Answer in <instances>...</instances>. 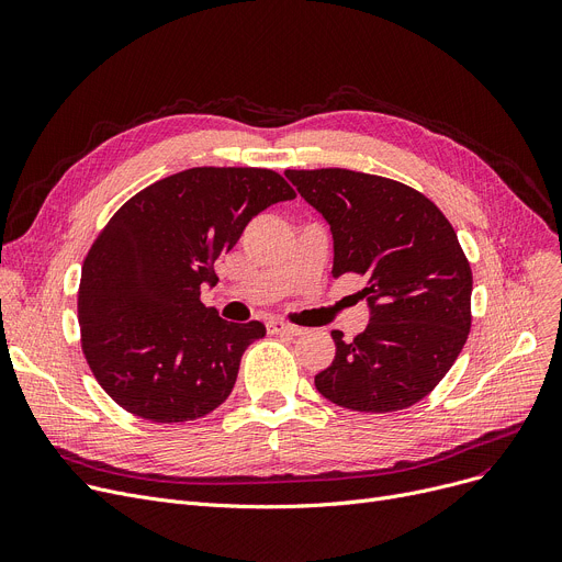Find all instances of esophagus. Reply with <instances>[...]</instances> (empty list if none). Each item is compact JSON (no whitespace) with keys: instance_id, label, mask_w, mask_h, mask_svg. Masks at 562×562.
<instances>
[{"instance_id":"obj_1","label":"esophagus","mask_w":562,"mask_h":562,"mask_svg":"<svg viewBox=\"0 0 562 562\" xmlns=\"http://www.w3.org/2000/svg\"><path fill=\"white\" fill-rule=\"evenodd\" d=\"M266 330H269L271 335H289V337H296V335L303 333V328L291 326V323H284V321H278V318L266 323Z\"/></svg>"}]
</instances>
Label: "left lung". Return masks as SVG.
Segmentation results:
<instances>
[{
	"label": "left lung",
	"mask_w": 562,
	"mask_h": 562,
	"mask_svg": "<svg viewBox=\"0 0 562 562\" xmlns=\"http://www.w3.org/2000/svg\"><path fill=\"white\" fill-rule=\"evenodd\" d=\"M330 223L333 278L358 273L371 318L314 375L328 401L356 412H396L419 403L458 360L471 328V266L453 225L417 189L346 170H284Z\"/></svg>",
	"instance_id": "1"
}]
</instances>
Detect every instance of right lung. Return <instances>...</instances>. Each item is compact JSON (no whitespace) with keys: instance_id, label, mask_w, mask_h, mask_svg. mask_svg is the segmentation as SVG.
I'll return each instance as SVG.
<instances>
[{"instance_id":"add662e5","label":"right lung","mask_w":562,"mask_h":562,"mask_svg":"<svg viewBox=\"0 0 562 562\" xmlns=\"http://www.w3.org/2000/svg\"><path fill=\"white\" fill-rule=\"evenodd\" d=\"M269 168H189L130 198L81 266L77 312L83 358L100 387L134 417L184 424L229 394L263 323H229L200 286L246 225L293 200Z\"/></svg>"}]
</instances>
